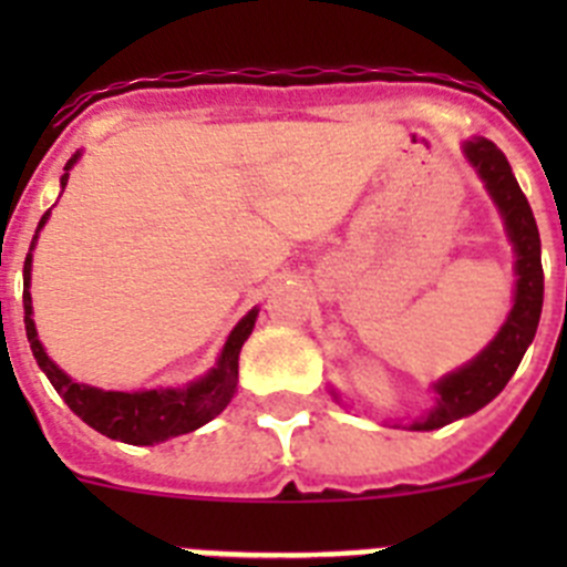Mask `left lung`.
I'll use <instances>...</instances> for the list:
<instances>
[{
  "label": "left lung",
  "instance_id": "obj_1",
  "mask_svg": "<svg viewBox=\"0 0 567 567\" xmlns=\"http://www.w3.org/2000/svg\"><path fill=\"white\" fill-rule=\"evenodd\" d=\"M463 153L471 167L477 169V175L485 182V189L503 215L505 233H508L514 255H517V264H514L517 292H514V309L508 312V320L503 323L497 338L491 340L471 363H465L457 372L445 374L432 385L437 403H434V409H429L425 417L412 423L414 432L443 429L454 420L480 412L485 403L497 398L511 374L517 372L525 349L537 334L539 315H543L545 280L543 258H539V229L528 198L519 189L508 158L497 144L488 142V138H474V142L463 144Z\"/></svg>",
  "mask_w": 567,
  "mask_h": 567
}]
</instances>
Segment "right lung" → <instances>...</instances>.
<instances>
[{"label": "right lung", "instance_id": "add662e5", "mask_svg": "<svg viewBox=\"0 0 567 567\" xmlns=\"http://www.w3.org/2000/svg\"><path fill=\"white\" fill-rule=\"evenodd\" d=\"M79 153L64 164L62 175V189L68 184L70 167L76 164ZM48 215H42L39 229L44 227ZM37 229V233H39ZM33 244H37V235H33ZM33 244H30V252H33ZM28 252L24 258V332H28L30 349H33V358H37L39 369L48 374V380L53 383L59 394H62L64 403L70 405V412L79 414L90 429H96L99 434L110 440H122L130 445H153L164 443L169 437H178V434H189L195 429H202L204 423H209L213 417L224 412L235 394V385H238V354L244 340L252 334L255 318H258V309L247 312V318H240L238 327L229 332L227 343L221 349V358L215 363V369H209L202 380L184 385V389H150V392H104L96 385H84L70 380L68 374L59 369L53 360L48 358V352L39 343L37 323H33V307H30V264H33V255Z\"/></svg>", "mask_w": 567, "mask_h": 567}]
</instances>
